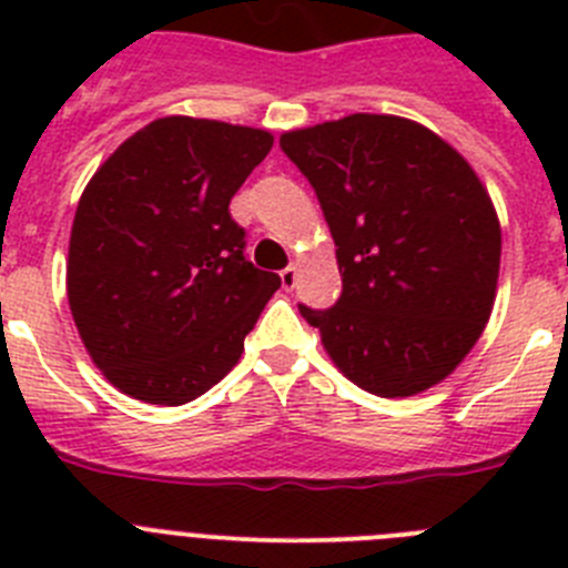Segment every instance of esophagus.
Returning <instances> with one entry per match:
<instances>
[{
	"label": "esophagus",
	"instance_id": "esophagus-1",
	"mask_svg": "<svg viewBox=\"0 0 568 568\" xmlns=\"http://www.w3.org/2000/svg\"><path fill=\"white\" fill-rule=\"evenodd\" d=\"M295 284H298V267H295V264H290V267L281 270V287L293 290Z\"/></svg>",
	"mask_w": 568,
	"mask_h": 568
}]
</instances>
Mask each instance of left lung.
Listing matches in <instances>:
<instances>
[{
    "label": "left lung",
    "instance_id": "8db88e82",
    "mask_svg": "<svg viewBox=\"0 0 568 568\" xmlns=\"http://www.w3.org/2000/svg\"><path fill=\"white\" fill-rule=\"evenodd\" d=\"M281 150L318 195L341 298L298 304L361 389L406 398L444 381L484 333L500 224L464 155L400 115L353 113L290 130Z\"/></svg>",
    "mask_w": 568,
    "mask_h": 568
}]
</instances>
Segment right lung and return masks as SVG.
I'll use <instances>...</instances> for the list:
<instances>
[{"label": "right lung", "mask_w": 568, "mask_h": 568, "mask_svg": "<svg viewBox=\"0 0 568 568\" xmlns=\"http://www.w3.org/2000/svg\"><path fill=\"white\" fill-rule=\"evenodd\" d=\"M270 148L267 130L168 115L130 135L84 187L70 313L122 393L179 406L239 364L281 278L247 261L230 199Z\"/></svg>", "instance_id": "1"}]
</instances>
